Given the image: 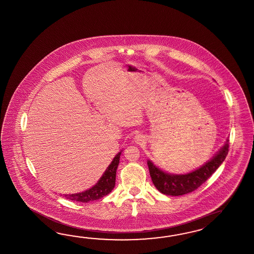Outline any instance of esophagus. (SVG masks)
I'll return each instance as SVG.
<instances>
[{
	"instance_id": "obj_1",
	"label": "esophagus",
	"mask_w": 254,
	"mask_h": 254,
	"mask_svg": "<svg viewBox=\"0 0 254 254\" xmlns=\"http://www.w3.org/2000/svg\"><path fill=\"white\" fill-rule=\"evenodd\" d=\"M144 139H145V136L141 135V134H137V135L135 136V140H136V142H143V141H144Z\"/></svg>"
}]
</instances>
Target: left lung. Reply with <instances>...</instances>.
Returning a JSON list of instances; mask_svg holds the SVG:
<instances>
[{
	"mask_svg": "<svg viewBox=\"0 0 254 254\" xmlns=\"http://www.w3.org/2000/svg\"><path fill=\"white\" fill-rule=\"evenodd\" d=\"M229 142L227 141L211 161L187 174L175 175L164 173L156 167L151 161H148L149 174L155 187L162 193L173 196H179L196 190L221 165L229 153Z\"/></svg>",
	"mask_w": 254,
	"mask_h": 254,
	"instance_id": "8db88e82",
	"label": "left lung"
}]
</instances>
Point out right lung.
<instances>
[{
  "label": "right lung",
  "mask_w": 254,
  "mask_h": 254,
  "mask_svg": "<svg viewBox=\"0 0 254 254\" xmlns=\"http://www.w3.org/2000/svg\"><path fill=\"white\" fill-rule=\"evenodd\" d=\"M120 154H121V151L114 158L111 164L107 167L105 173L98 181V183L93 186L91 189L79 193L63 194V197L71 201H76V202L88 203L90 201L97 200L107 195L114 189L116 185V175H117V169L120 160Z\"/></svg>",
  "instance_id": "add662e5"
}]
</instances>
